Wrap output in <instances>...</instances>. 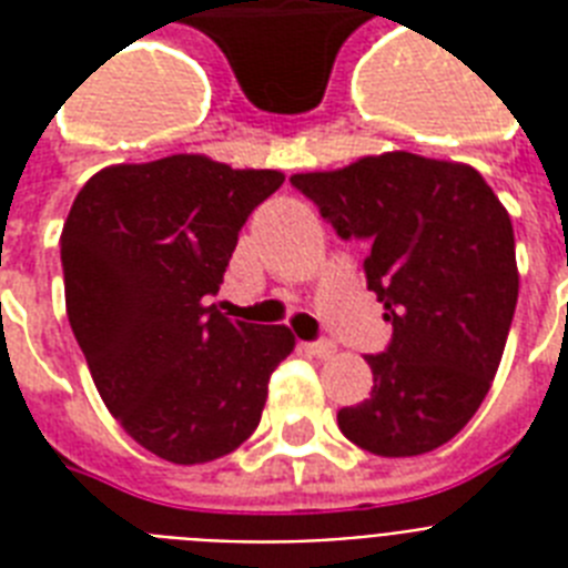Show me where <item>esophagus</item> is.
Masks as SVG:
<instances>
[{
  "instance_id": "34e87169",
  "label": "esophagus",
  "mask_w": 568,
  "mask_h": 568,
  "mask_svg": "<svg viewBox=\"0 0 568 568\" xmlns=\"http://www.w3.org/2000/svg\"><path fill=\"white\" fill-rule=\"evenodd\" d=\"M306 351H310L312 356H318V359H329V356L336 354V345L324 338V342H312V345H306Z\"/></svg>"
}]
</instances>
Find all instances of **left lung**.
<instances>
[{"mask_svg":"<svg viewBox=\"0 0 568 568\" xmlns=\"http://www.w3.org/2000/svg\"><path fill=\"white\" fill-rule=\"evenodd\" d=\"M292 185L342 239L368 241L365 280L392 324L386 351L365 356L372 397L338 409V430L377 457L439 448L501 365L519 301L510 214L475 168L404 150Z\"/></svg>","mask_w":568,"mask_h":568,"instance_id":"obj_1","label":"left lung"}]
</instances>
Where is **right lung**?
I'll return each instance as SVG.
<instances>
[{
	"label": "right lung",
	"mask_w": 568,
	"mask_h": 568,
	"mask_svg": "<svg viewBox=\"0 0 568 568\" xmlns=\"http://www.w3.org/2000/svg\"><path fill=\"white\" fill-rule=\"evenodd\" d=\"M205 155L111 164L61 232L67 318L97 392L155 457L196 466L250 439L292 329L230 321L209 303L241 226L283 185Z\"/></svg>",
	"instance_id": "1"
}]
</instances>
